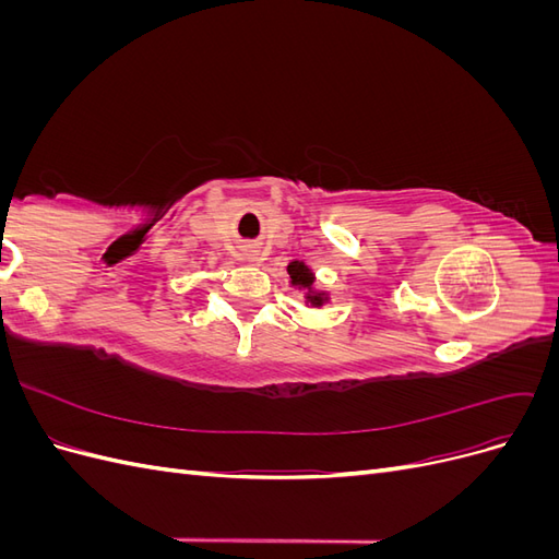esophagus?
<instances>
[{"mask_svg":"<svg viewBox=\"0 0 559 559\" xmlns=\"http://www.w3.org/2000/svg\"><path fill=\"white\" fill-rule=\"evenodd\" d=\"M245 259H247L249 263H259V261H261V253H259L257 247H247V249H245Z\"/></svg>","mask_w":559,"mask_h":559,"instance_id":"1","label":"esophagus"}]
</instances>
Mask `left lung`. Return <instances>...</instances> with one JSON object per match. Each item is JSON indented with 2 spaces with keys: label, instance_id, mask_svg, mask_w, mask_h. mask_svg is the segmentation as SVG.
<instances>
[{
  "label": "left lung",
  "instance_id": "1",
  "mask_svg": "<svg viewBox=\"0 0 559 559\" xmlns=\"http://www.w3.org/2000/svg\"><path fill=\"white\" fill-rule=\"evenodd\" d=\"M286 273H289V284L294 286V289H300L306 292V306L308 308H321L324 302L331 300V296L324 292V289H317L314 286V273L312 267L308 263L302 261H292L289 265H286Z\"/></svg>",
  "mask_w": 559,
  "mask_h": 559
}]
</instances>
